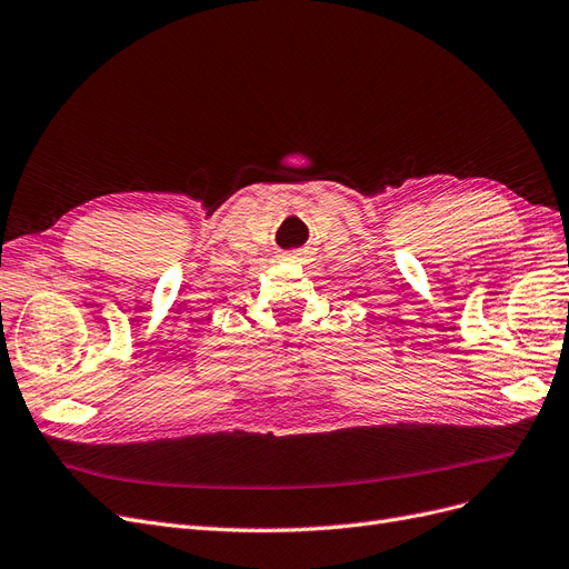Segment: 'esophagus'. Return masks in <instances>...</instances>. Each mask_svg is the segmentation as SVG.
Returning a JSON list of instances; mask_svg holds the SVG:
<instances>
[{
	"label": "esophagus",
	"mask_w": 569,
	"mask_h": 569,
	"mask_svg": "<svg viewBox=\"0 0 569 569\" xmlns=\"http://www.w3.org/2000/svg\"><path fill=\"white\" fill-rule=\"evenodd\" d=\"M283 260L286 262H296V264H309L311 262V252L309 250H290V252H283Z\"/></svg>",
	"instance_id": "1"
}]
</instances>
